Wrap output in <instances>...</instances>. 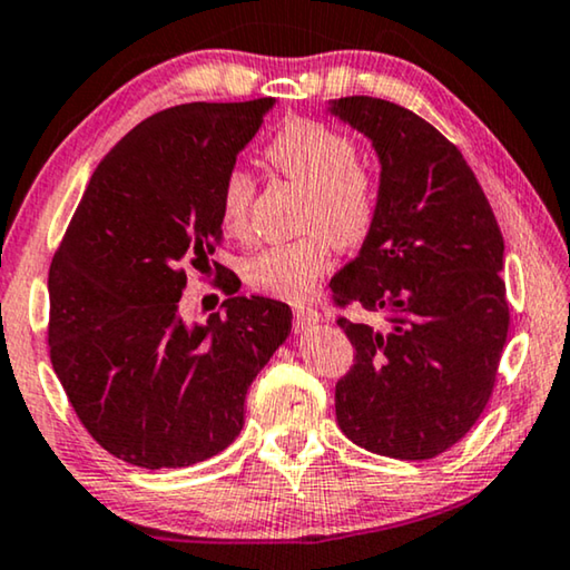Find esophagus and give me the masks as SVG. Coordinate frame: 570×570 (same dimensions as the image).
Segmentation results:
<instances>
[{"label": "esophagus", "mask_w": 570, "mask_h": 570, "mask_svg": "<svg viewBox=\"0 0 570 570\" xmlns=\"http://www.w3.org/2000/svg\"><path fill=\"white\" fill-rule=\"evenodd\" d=\"M320 323V312L315 307H294V325L299 327V331H307L309 325Z\"/></svg>", "instance_id": "obj_1"}]
</instances>
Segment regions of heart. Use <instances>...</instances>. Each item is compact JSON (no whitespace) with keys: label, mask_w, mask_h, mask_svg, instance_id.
I'll use <instances>...</instances> for the list:
<instances>
[{"label":"heart","mask_w":570,"mask_h":570,"mask_svg":"<svg viewBox=\"0 0 570 570\" xmlns=\"http://www.w3.org/2000/svg\"><path fill=\"white\" fill-rule=\"evenodd\" d=\"M268 165L307 190L292 243L266 245L243 263L250 288L276 299H307L317 278L333 266L335 245L358 247L374 232L382 206L380 173L356 155L346 131L317 118H292L263 149ZM255 183L245 170H229L222 183L219 219L224 232L243 237L250 229Z\"/></svg>","instance_id":"obj_1"}]
</instances>
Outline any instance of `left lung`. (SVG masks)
<instances>
[{
	"instance_id": "1",
	"label": "left lung",
	"mask_w": 570,
	"mask_h": 570,
	"mask_svg": "<svg viewBox=\"0 0 570 570\" xmlns=\"http://www.w3.org/2000/svg\"><path fill=\"white\" fill-rule=\"evenodd\" d=\"M333 114L374 144L382 206L356 261L333 276L354 364L335 384L351 442L395 460H431L475 426L509 335L503 237L462 151L413 110L341 98Z\"/></svg>"
}]
</instances>
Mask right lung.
<instances>
[{
	"label": "right lung",
	"mask_w": 570,
	"mask_h": 570,
	"mask_svg": "<svg viewBox=\"0 0 570 570\" xmlns=\"http://www.w3.org/2000/svg\"><path fill=\"white\" fill-rule=\"evenodd\" d=\"M274 98L186 102L131 128L92 173L48 271V354L95 442L136 468H188L245 423V395L292 331L288 304L237 296L180 317L186 266L222 243V183Z\"/></svg>",
	"instance_id": "right-lung-1"
}]
</instances>
